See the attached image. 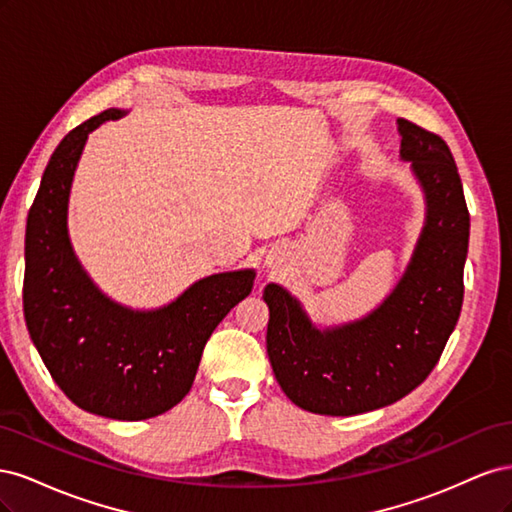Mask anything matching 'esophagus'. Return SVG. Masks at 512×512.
<instances>
[{"label": "esophagus", "instance_id": "1", "mask_svg": "<svg viewBox=\"0 0 512 512\" xmlns=\"http://www.w3.org/2000/svg\"><path fill=\"white\" fill-rule=\"evenodd\" d=\"M269 265H275V262H273V258H269Z\"/></svg>", "mask_w": 512, "mask_h": 512}]
</instances>
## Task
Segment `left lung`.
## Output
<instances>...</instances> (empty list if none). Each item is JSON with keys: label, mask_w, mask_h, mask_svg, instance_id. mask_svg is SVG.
<instances>
[{"label": "left lung", "mask_w": 512, "mask_h": 512, "mask_svg": "<svg viewBox=\"0 0 512 512\" xmlns=\"http://www.w3.org/2000/svg\"><path fill=\"white\" fill-rule=\"evenodd\" d=\"M397 126L427 218L395 290L365 318L324 331L286 288L269 284L262 294L273 374L309 412L352 416L395 404L431 374L459 320L470 213L457 164L438 134L408 119Z\"/></svg>", "instance_id": "1"}]
</instances>
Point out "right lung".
<instances>
[{"label":"right lung","instance_id":"add662e5","mask_svg":"<svg viewBox=\"0 0 512 512\" xmlns=\"http://www.w3.org/2000/svg\"><path fill=\"white\" fill-rule=\"evenodd\" d=\"M108 111L64 136L44 168L27 215L23 312L55 384L79 408L117 421L158 416L190 393L207 339L254 286V269L215 273L151 312L98 290L74 256L68 198L89 132Z\"/></svg>","mask_w":512,"mask_h":512}]
</instances>
